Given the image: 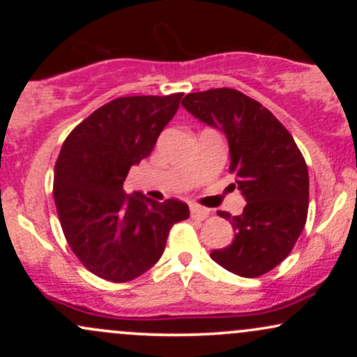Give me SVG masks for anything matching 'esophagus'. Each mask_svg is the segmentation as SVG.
Returning a JSON list of instances; mask_svg holds the SVG:
<instances>
[{
  "label": "esophagus",
  "instance_id": "obj_1",
  "mask_svg": "<svg viewBox=\"0 0 357 357\" xmlns=\"http://www.w3.org/2000/svg\"><path fill=\"white\" fill-rule=\"evenodd\" d=\"M208 216H210V210H206V208H203V206H198V204H192V206H191V218L206 220Z\"/></svg>",
  "mask_w": 357,
  "mask_h": 357
}]
</instances>
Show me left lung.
<instances>
[{
	"instance_id": "left-lung-1",
	"label": "left lung",
	"mask_w": 357,
	"mask_h": 357,
	"mask_svg": "<svg viewBox=\"0 0 357 357\" xmlns=\"http://www.w3.org/2000/svg\"><path fill=\"white\" fill-rule=\"evenodd\" d=\"M181 104L204 124L223 130L230 146V173L247 199L231 216L230 247L211 258L240 277H260L289 257L307 221L309 171L289 130L260 102L235 89L188 93Z\"/></svg>"
}]
</instances>
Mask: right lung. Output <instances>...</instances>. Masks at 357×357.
I'll list each match as a JSON object with an SVG mask.
<instances>
[{
  "mask_svg": "<svg viewBox=\"0 0 357 357\" xmlns=\"http://www.w3.org/2000/svg\"><path fill=\"white\" fill-rule=\"evenodd\" d=\"M181 97H119L82 121L61 146L53 176L61 230L82 265L104 280L142 275L161 258L171 227L190 216L179 199L158 203L122 190L130 166L151 154Z\"/></svg>",
  "mask_w": 357,
  "mask_h": 357,
  "instance_id": "right-lung-1",
  "label": "right lung"
}]
</instances>
